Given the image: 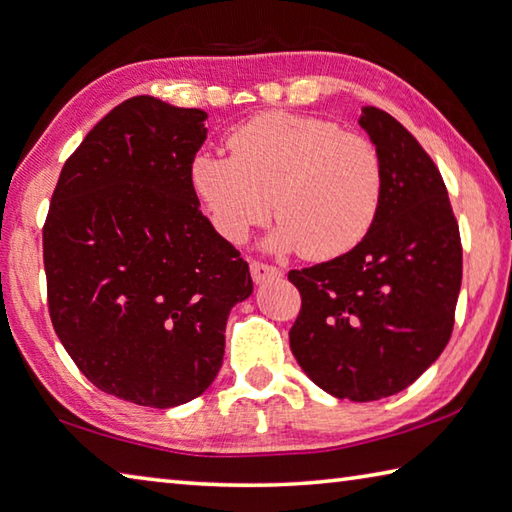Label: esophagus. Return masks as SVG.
Here are the masks:
<instances>
[{
    "instance_id": "esophagus-1",
    "label": "esophagus",
    "mask_w": 512,
    "mask_h": 512,
    "mask_svg": "<svg viewBox=\"0 0 512 512\" xmlns=\"http://www.w3.org/2000/svg\"><path fill=\"white\" fill-rule=\"evenodd\" d=\"M249 269H252V278L254 283H265V281H274V278H281L283 272L274 265H267V263H260V260H252L249 263Z\"/></svg>"
}]
</instances>
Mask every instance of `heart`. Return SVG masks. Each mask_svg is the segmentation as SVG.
Here are the masks:
<instances>
[{
  "label": "heart",
  "mask_w": 512,
  "mask_h": 512,
  "mask_svg": "<svg viewBox=\"0 0 512 512\" xmlns=\"http://www.w3.org/2000/svg\"><path fill=\"white\" fill-rule=\"evenodd\" d=\"M229 156L200 151L191 187L216 231L240 243L274 205L267 245L330 260L368 236L383 198V158L363 133L312 115L260 113L227 138Z\"/></svg>",
  "instance_id": "obj_1"
}]
</instances>
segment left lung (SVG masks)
<instances>
[{
    "mask_svg": "<svg viewBox=\"0 0 512 512\" xmlns=\"http://www.w3.org/2000/svg\"><path fill=\"white\" fill-rule=\"evenodd\" d=\"M361 127L383 158V198L359 245L292 269L301 312L289 347L336 399L376 401L406 390L448 345L461 287V238L448 189L417 138L376 106Z\"/></svg>",
    "mask_w": 512,
    "mask_h": 512,
    "instance_id": "left-lung-1",
    "label": "left lung"
}]
</instances>
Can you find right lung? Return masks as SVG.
Returning <instances> with one entry per match:
<instances>
[{
    "label": "right lung",
    "mask_w": 512,
    "mask_h": 512,
    "mask_svg": "<svg viewBox=\"0 0 512 512\" xmlns=\"http://www.w3.org/2000/svg\"><path fill=\"white\" fill-rule=\"evenodd\" d=\"M205 120L151 95L118 104L64 162L44 223L55 334L95 388L138 406L209 388L254 289L191 187Z\"/></svg>",
    "instance_id": "right-lung-1"
}]
</instances>
